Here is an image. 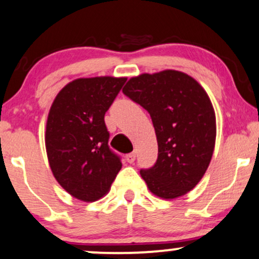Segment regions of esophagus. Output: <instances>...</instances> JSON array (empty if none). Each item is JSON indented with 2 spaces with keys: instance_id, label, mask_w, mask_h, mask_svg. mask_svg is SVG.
I'll return each instance as SVG.
<instances>
[{
  "instance_id": "34e87169",
  "label": "esophagus",
  "mask_w": 259,
  "mask_h": 259,
  "mask_svg": "<svg viewBox=\"0 0 259 259\" xmlns=\"http://www.w3.org/2000/svg\"><path fill=\"white\" fill-rule=\"evenodd\" d=\"M135 159H136V154L135 153H129V154H126V162L127 163H130V164H132V163H134L135 162Z\"/></svg>"
}]
</instances>
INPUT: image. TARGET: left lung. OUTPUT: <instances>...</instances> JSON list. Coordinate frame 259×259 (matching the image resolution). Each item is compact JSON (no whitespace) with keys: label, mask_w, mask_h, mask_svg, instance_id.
I'll list each match as a JSON object with an SVG mask.
<instances>
[{"label":"left lung","mask_w":259,"mask_h":259,"mask_svg":"<svg viewBox=\"0 0 259 259\" xmlns=\"http://www.w3.org/2000/svg\"><path fill=\"white\" fill-rule=\"evenodd\" d=\"M123 94L144 107L152 119L158 157L141 169L150 191L162 198L185 195L206 173L215 144V114L203 88L178 70L141 74Z\"/></svg>","instance_id":"1"}]
</instances>
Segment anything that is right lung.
Segmentation results:
<instances>
[{
  "instance_id": "obj_1",
  "label": "right lung",
  "mask_w": 259,
  "mask_h": 259,
  "mask_svg": "<svg viewBox=\"0 0 259 259\" xmlns=\"http://www.w3.org/2000/svg\"><path fill=\"white\" fill-rule=\"evenodd\" d=\"M125 78H82L65 85L53 101L46 125V150L56 180L67 192L94 202L108 192L121 168L108 145L105 114Z\"/></svg>"
}]
</instances>
